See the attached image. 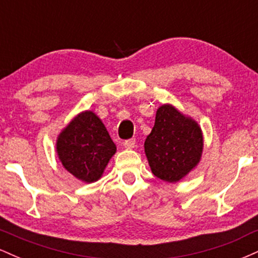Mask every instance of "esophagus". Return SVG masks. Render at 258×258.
Returning <instances> with one entry per match:
<instances>
[{
    "mask_svg": "<svg viewBox=\"0 0 258 258\" xmlns=\"http://www.w3.org/2000/svg\"><path fill=\"white\" fill-rule=\"evenodd\" d=\"M123 147L126 148V149H132V148H135V144H136V139L135 138H131V139H127V141L123 142Z\"/></svg>",
    "mask_w": 258,
    "mask_h": 258,
    "instance_id": "1",
    "label": "esophagus"
}]
</instances>
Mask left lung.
Returning a JSON list of instances; mask_svg holds the SVG:
<instances>
[{
    "instance_id": "1",
    "label": "left lung",
    "mask_w": 258,
    "mask_h": 258,
    "mask_svg": "<svg viewBox=\"0 0 258 258\" xmlns=\"http://www.w3.org/2000/svg\"><path fill=\"white\" fill-rule=\"evenodd\" d=\"M203 148V132L197 121L171 104L160 106L152 132L144 142L154 176L165 182H178L199 164Z\"/></svg>"
}]
</instances>
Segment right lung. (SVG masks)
<instances>
[{
	"label": "right lung",
	"mask_w": 258,
	"mask_h": 258,
	"mask_svg": "<svg viewBox=\"0 0 258 258\" xmlns=\"http://www.w3.org/2000/svg\"><path fill=\"white\" fill-rule=\"evenodd\" d=\"M116 152L104 123L93 111L80 112L57 139V154L65 170L86 183L98 180Z\"/></svg>",
	"instance_id": "right-lung-1"
}]
</instances>
